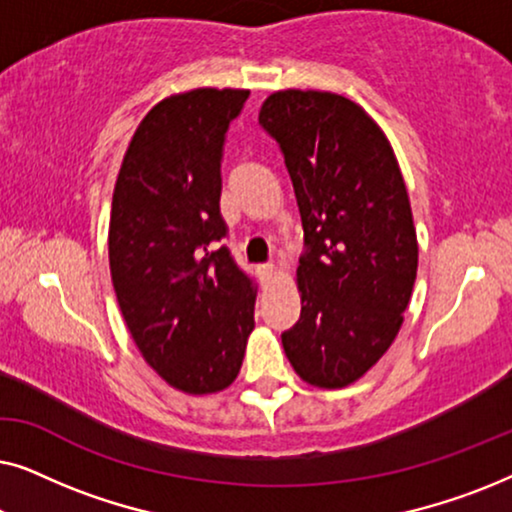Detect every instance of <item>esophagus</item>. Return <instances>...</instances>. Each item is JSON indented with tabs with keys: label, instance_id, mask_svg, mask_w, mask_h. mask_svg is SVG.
Returning <instances> with one entry per match:
<instances>
[{
	"label": "esophagus",
	"instance_id": "1",
	"mask_svg": "<svg viewBox=\"0 0 512 512\" xmlns=\"http://www.w3.org/2000/svg\"><path fill=\"white\" fill-rule=\"evenodd\" d=\"M256 272H258V277H261L263 279V282H270V279L272 277H275V265H258V268H256Z\"/></svg>",
	"mask_w": 512,
	"mask_h": 512
}]
</instances>
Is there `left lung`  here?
<instances>
[{"label":"left lung","mask_w":512,"mask_h":512,"mask_svg":"<svg viewBox=\"0 0 512 512\" xmlns=\"http://www.w3.org/2000/svg\"><path fill=\"white\" fill-rule=\"evenodd\" d=\"M258 121L277 139L307 251L300 319L282 333L300 380L342 389L387 354L417 279V230L396 153L363 107L328 90H277Z\"/></svg>","instance_id":"1"}]
</instances>
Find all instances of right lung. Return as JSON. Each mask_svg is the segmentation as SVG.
Instances as JSON below:
<instances>
[{"label":"right lung","instance_id":"add662e5","mask_svg":"<svg viewBox=\"0 0 512 512\" xmlns=\"http://www.w3.org/2000/svg\"><path fill=\"white\" fill-rule=\"evenodd\" d=\"M244 88L160 100L137 125L109 219L111 282L144 361L191 396L223 391L254 331V286L226 247L221 151Z\"/></svg>","mask_w":512,"mask_h":512}]
</instances>
